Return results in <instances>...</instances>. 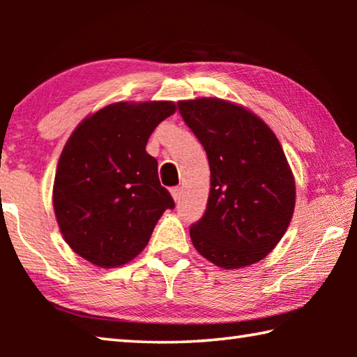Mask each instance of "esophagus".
<instances>
[{
  "mask_svg": "<svg viewBox=\"0 0 357 357\" xmlns=\"http://www.w3.org/2000/svg\"><path fill=\"white\" fill-rule=\"evenodd\" d=\"M170 192H172V197H173V200H174V202H179V198H181V193H183V190H181V187H173V189H172Z\"/></svg>",
  "mask_w": 357,
  "mask_h": 357,
  "instance_id": "esophagus-1",
  "label": "esophagus"
}]
</instances>
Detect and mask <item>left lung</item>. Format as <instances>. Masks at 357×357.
<instances>
[{"mask_svg": "<svg viewBox=\"0 0 357 357\" xmlns=\"http://www.w3.org/2000/svg\"><path fill=\"white\" fill-rule=\"evenodd\" d=\"M203 144L211 170L193 247L223 269L245 268L273 252L291 222L296 185L274 132L247 108L217 98L178 102Z\"/></svg>", "mask_w": 357, "mask_h": 357, "instance_id": "obj_1", "label": "left lung"}]
</instances>
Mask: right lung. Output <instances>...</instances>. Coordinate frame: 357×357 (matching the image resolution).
<instances>
[{"label":"right lung","mask_w":357,"mask_h":357,"mask_svg":"<svg viewBox=\"0 0 357 357\" xmlns=\"http://www.w3.org/2000/svg\"><path fill=\"white\" fill-rule=\"evenodd\" d=\"M176 112L170 100L116 102L84 118L59 157L53 208L63 238L100 268L129 263L174 202L160 185L148 138Z\"/></svg>","instance_id":"add662e5"}]
</instances>
